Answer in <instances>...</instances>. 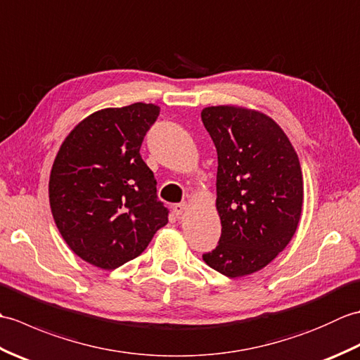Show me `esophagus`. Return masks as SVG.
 I'll return each instance as SVG.
<instances>
[{
    "label": "esophagus",
    "instance_id": "obj_1",
    "mask_svg": "<svg viewBox=\"0 0 360 360\" xmlns=\"http://www.w3.org/2000/svg\"><path fill=\"white\" fill-rule=\"evenodd\" d=\"M187 202H179V204H174L173 205V212H174V215L178 217V218H181L182 215H184L186 213V210H187Z\"/></svg>",
    "mask_w": 360,
    "mask_h": 360
}]
</instances>
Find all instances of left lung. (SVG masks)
I'll return each instance as SVG.
<instances>
[{
	"label": "left lung",
	"instance_id": "1",
	"mask_svg": "<svg viewBox=\"0 0 360 360\" xmlns=\"http://www.w3.org/2000/svg\"><path fill=\"white\" fill-rule=\"evenodd\" d=\"M218 153V246L202 258L236 278L269 264L292 238L302 215L303 178L285 131L266 114L221 105L201 112Z\"/></svg>",
	"mask_w": 360,
	"mask_h": 360
}]
</instances>
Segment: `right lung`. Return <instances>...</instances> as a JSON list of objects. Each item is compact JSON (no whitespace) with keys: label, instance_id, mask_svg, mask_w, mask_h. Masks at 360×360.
<instances>
[{"label":"right lung","instance_id":"right-lung-1","mask_svg":"<svg viewBox=\"0 0 360 360\" xmlns=\"http://www.w3.org/2000/svg\"><path fill=\"white\" fill-rule=\"evenodd\" d=\"M159 106L105 108L68 134L49 178L52 217L75 255L112 271L147 249L168 223L141 145Z\"/></svg>","mask_w":360,"mask_h":360}]
</instances>
